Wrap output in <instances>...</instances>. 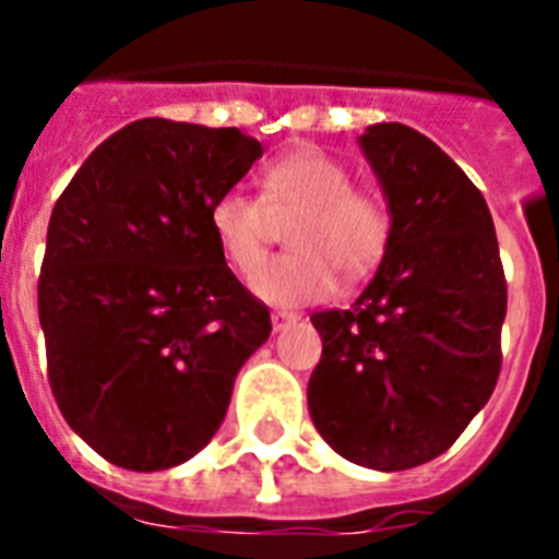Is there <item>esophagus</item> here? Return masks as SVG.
Here are the masks:
<instances>
[{"mask_svg":"<svg viewBox=\"0 0 559 559\" xmlns=\"http://www.w3.org/2000/svg\"><path fill=\"white\" fill-rule=\"evenodd\" d=\"M296 322L298 313H293V310H275V313H272V328H275V331H287L289 324Z\"/></svg>","mask_w":559,"mask_h":559,"instance_id":"esophagus-1","label":"esophagus"}]
</instances>
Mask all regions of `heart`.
Masks as SVG:
<instances>
[{
	"instance_id": "b5f03b06",
	"label": "heart",
	"mask_w": 559,
	"mask_h": 559,
	"mask_svg": "<svg viewBox=\"0 0 559 559\" xmlns=\"http://www.w3.org/2000/svg\"><path fill=\"white\" fill-rule=\"evenodd\" d=\"M297 214L293 253L262 264L271 214ZM275 216V217H276ZM274 217V218H275ZM211 235L249 287L275 307L324 301L340 289V272L362 278L382 261L391 240V209L373 188L354 186V174L333 153L305 144L263 168L261 197L228 188L211 202Z\"/></svg>"
}]
</instances>
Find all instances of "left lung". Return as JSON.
Returning <instances> with one entry per match:
<instances>
[{"label": "left lung", "mask_w": 559, "mask_h": 559, "mask_svg": "<svg viewBox=\"0 0 559 559\" xmlns=\"http://www.w3.org/2000/svg\"><path fill=\"white\" fill-rule=\"evenodd\" d=\"M359 147L391 240L357 305L310 316L322 359L307 403L342 459L394 473L450 450L490 400L508 284L485 197L432 139L373 124Z\"/></svg>", "instance_id": "8db88e82"}]
</instances>
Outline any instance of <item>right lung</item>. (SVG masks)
Instances as JSON below:
<instances>
[{"label": "right lung", "instance_id": "right-lung-1", "mask_svg": "<svg viewBox=\"0 0 559 559\" xmlns=\"http://www.w3.org/2000/svg\"><path fill=\"white\" fill-rule=\"evenodd\" d=\"M237 127L142 118L81 165L48 219L37 307L66 424L135 473L177 467L226 417L235 377L270 340L209 209L261 159Z\"/></svg>", "mask_w": 559, "mask_h": 559}]
</instances>
